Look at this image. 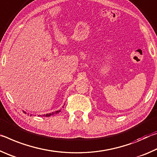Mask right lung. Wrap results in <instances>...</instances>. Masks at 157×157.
<instances>
[{
	"label": "right lung",
	"mask_w": 157,
	"mask_h": 157,
	"mask_svg": "<svg viewBox=\"0 0 157 157\" xmlns=\"http://www.w3.org/2000/svg\"><path fill=\"white\" fill-rule=\"evenodd\" d=\"M59 112H60V110H58V111H56V113H49V114H46V115H43L42 116H44V117H48V116H51V115H53V114H57V113H58ZM25 113H26L25 112H24ZM30 116H31V115H30ZM40 116H42V115H40Z\"/></svg>",
	"instance_id": "1"
}]
</instances>
